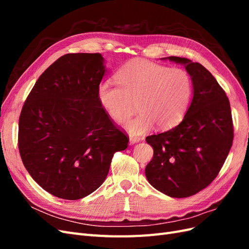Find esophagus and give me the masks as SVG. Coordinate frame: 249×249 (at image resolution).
<instances>
[{
	"mask_svg": "<svg viewBox=\"0 0 249 249\" xmlns=\"http://www.w3.org/2000/svg\"><path fill=\"white\" fill-rule=\"evenodd\" d=\"M140 141V138L137 137H130V144H135V143H137Z\"/></svg>",
	"mask_w": 249,
	"mask_h": 249,
	"instance_id": "esophagus-1",
	"label": "esophagus"
}]
</instances>
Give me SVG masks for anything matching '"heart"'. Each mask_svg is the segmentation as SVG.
<instances>
[{"label": "heart", "instance_id": "b5f03b06", "mask_svg": "<svg viewBox=\"0 0 249 249\" xmlns=\"http://www.w3.org/2000/svg\"><path fill=\"white\" fill-rule=\"evenodd\" d=\"M116 83L101 82L97 101L117 123L129 120L125 130L133 136L145 134L156 124L168 130L184 117L192 95V81L185 70L169 69L147 60L127 62L116 73Z\"/></svg>", "mask_w": 249, "mask_h": 249}]
</instances>
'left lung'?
<instances>
[{
  "label": "left lung",
  "instance_id": "1",
  "mask_svg": "<svg viewBox=\"0 0 249 249\" xmlns=\"http://www.w3.org/2000/svg\"><path fill=\"white\" fill-rule=\"evenodd\" d=\"M193 85L184 119L173 129L146 137L154 157L145 167L148 183L170 197H188L205 189L219 173L233 139L231 105L206 67L180 57Z\"/></svg>",
  "mask_w": 249,
  "mask_h": 249
}]
</instances>
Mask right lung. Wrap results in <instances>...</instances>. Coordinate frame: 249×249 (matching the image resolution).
Returning a JSON list of instances; mask_svg holds the SVG:
<instances>
[{
  "label": "right lung",
  "mask_w": 249,
  "mask_h": 249,
  "mask_svg": "<svg viewBox=\"0 0 249 249\" xmlns=\"http://www.w3.org/2000/svg\"><path fill=\"white\" fill-rule=\"evenodd\" d=\"M106 66L99 53L66 54L36 81L21 109L18 149L42 189L76 200L95 191L129 139L97 101Z\"/></svg>",
  "instance_id": "add662e5"
}]
</instances>
